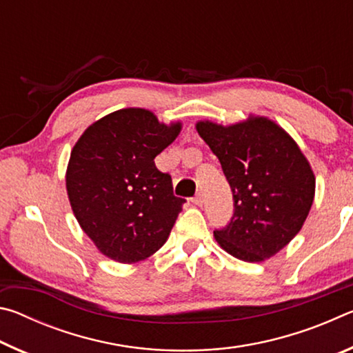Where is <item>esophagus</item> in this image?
I'll return each instance as SVG.
<instances>
[{
    "label": "esophagus",
    "instance_id": "1",
    "mask_svg": "<svg viewBox=\"0 0 353 353\" xmlns=\"http://www.w3.org/2000/svg\"><path fill=\"white\" fill-rule=\"evenodd\" d=\"M191 202H193L194 205H199V207H201L202 204H204V194H201V193H199V194H196L194 198L191 199Z\"/></svg>",
    "mask_w": 353,
    "mask_h": 353
}]
</instances>
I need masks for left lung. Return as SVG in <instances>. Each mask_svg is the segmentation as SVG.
Listing matches in <instances>:
<instances>
[{
    "mask_svg": "<svg viewBox=\"0 0 353 353\" xmlns=\"http://www.w3.org/2000/svg\"><path fill=\"white\" fill-rule=\"evenodd\" d=\"M196 130L213 154L234 194V216L213 232L225 252L259 263L283 249L308 216L314 174L297 143L265 117L221 126L199 121Z\"/></svg>",
    "mask_w": 353,
    "mask_h": 353,
    "instance_id": "8db88e82",
    "label": "left lung"
}]
</instances>
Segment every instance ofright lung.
Instances as JSON below:
<instances>
[{
  "instance_id": "1",
  "label": "right lung",
  "mask_w": 353,
  "mask_h": 353,
  "mask_svg": "<svg viewBox=\"0 0 353 353\" xmlns=\"http://www.w3.org/2000/svg\"><path fill=\"white\" fill-rule=\"evenodd\" d=\"M182 123H160L151 110L121 109L85 129L71 151V208L101 254L118 263L151 256L168 240L185 199L154 159L176 140Z\"/></svg>"
}]
</instances>
